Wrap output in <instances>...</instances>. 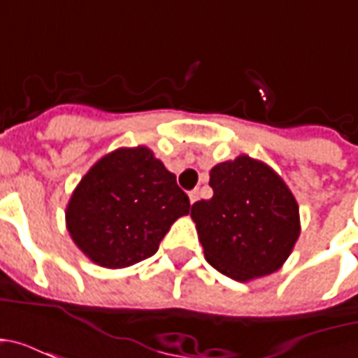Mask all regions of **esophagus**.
I'll use <instances>...</instances> for the list:
<instances>
[{
  "label": "esophagus",
  "mask_w": 358,
  "mask_h": 358,
  "mask_svg": "<svg viewBox=\"0 0 358 358\" xmlns=\"http://www.w3.org/2000/svg\"><path fill=\"white\" fill-rule=\"evenodd\" d=\"M197 199H199V189H194V192H189V203L194 205Z\"/></svg>",
  "instance_id": "34e87169"
}]
</instances>
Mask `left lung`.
<instances>
[{"label": "left lung", "instance_id": "8db88e82", "mask_svg": "<svg viewBox=\"0 0 358 358\" xmlns=\"http://www.w3.org/2000/svg\"><path fill=\"white\" fill-rule=\"evenodd\" d=\"M213 197L192 205L205 259L248 282L282 268L299 238V205L268 164L249 155L210 169Z\"/></svg>", "mask_w": 358, "mask_h": 358}]
</instances>
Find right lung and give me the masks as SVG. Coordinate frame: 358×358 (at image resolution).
<instances>
[{"label": "right lung", "mask_w": 358, "mask_h": 358, "mask_svg": "<svg viewBox=\"0 0 358 358\" xmlns=\"http://www.w3.org/2000/svg\"><path fill=\"white\" fill-rule=\"evenodd\" d=\"M189 213L176 176L143 145L120 148L86 172L66 205V230L90 261L124 268L155 255L174 220Z\"/></svg>", "instance_id": "obj_1"}]
</instances>
